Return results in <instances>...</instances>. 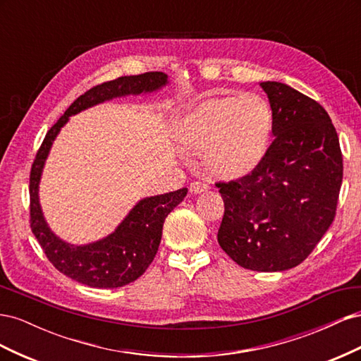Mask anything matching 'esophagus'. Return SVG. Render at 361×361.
<instances>
[{"mask_svg": "<svg viewBox=\"0 0 361 361\" xmlns=\"http://www.w3.org/2000/svg\"><path fill=\"white\" fill-rule=\"evenodd\" d=\"M207 190H209V183L204 182V180H194L190 185V191L194 192V194H199V192H203V191H207Z\"/></svg>", "mask_w": 361, "mask_h": 361, "instance_id": "obj_1", "label": "esophagus"}]
</instances>
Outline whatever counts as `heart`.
Returning a JSON list of instances; mask_svg holds the SVG:
<instances>
[{
  "label": "heart",
  "instance_id": "1",
  "mask_svg": "<svg viewBox=\"0 0 361 361\" xmlns=\"http://www.w3.org/2000/svg\"><path fill=\"white\" fill-rule=\"evenodd\" d=\"M274 117L257 94L214 97L183 118V143L204 152L206 166L223 178H239L264 159Z\"/></svg>",
  "mask_w": 361,
  "mask_h": 361
}]
</instances>
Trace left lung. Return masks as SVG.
I'll return each mask as SVG.
<instances>
[{
	"mask_svg": "<svg viewBox=\"0 0 361 361\" xmlns=\"http://www.w3.org/2000/svg\"><path fill=\"white\" fill-rule=\"evenodd\" d=\"M274 141L247 176L216 182L224 200L218 244L251 271H285L307 259L331 226L343 178L336 128L321 104L289 85L260 82Z\"/></svg>",
	"mask_w": 361,
	"mask_h": 361,
	"instance_id": "left-lung-1",
	"label": "left lung"
}]
</instances>
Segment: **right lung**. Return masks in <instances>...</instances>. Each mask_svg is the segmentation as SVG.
<instances>
[{
  "label": "right lung",
  "mask_w": 361,
  "mask_h": 361,
  "mask_svg": "<svg viewBox=\"0 0 361 361\" xmlns=\"http://www.w3.org/2000/svg\"><path fill=\"white\" fill-rule=\"evenodd\" d=\"M167 82L162 72H146L133 76H120L92 87L68 108L57 123L48 130L39 147L30 171V227L45 251L51 264L61 274L92 288H120L137 280L154 260L162 236L166 216L176 207L187 188L141 200L125 218L116 232L94 244L73 247L54 235L45 223L39 204V180L48 152L60 128L69 116L85 108L111 99L116 96L138 94L157 90Z\"/></svg>",
  "instance_id": "1"
}]
</instances>
